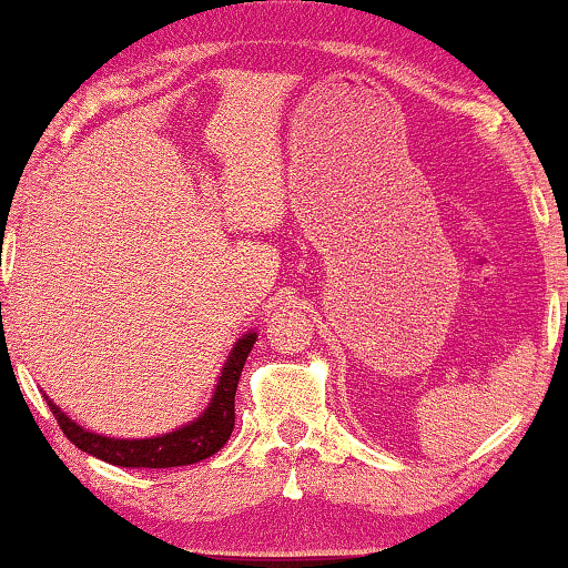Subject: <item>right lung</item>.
I'll return each mask as SVG.
<instances>
[{"label": "right lung", "mask_w": 568, "mask_h": 568, "mask_svg": "<svg viewBox=\"0 0 568 568\" xmlns=\"http://www.w3.org/2000/svg\"><path fill=\"white\" fill-rule=\"evenodd\" d=\"M257 342V334L250 332L236 342L234 349L229 353V361L223 365L215 383L213 398L201 417L190 422V425L174 429V433L159 435V437H143V440H118V437H105L87 433L69 419L51 398L45 396L48 406H51L55 422H59L61 433L74 443L79 450L94 455V458L113 463V466L123 468H174V466H190V463L211 458L219 453L231 437L236 422L234 396L236 383L242 375V367L250 357V349Z\"/></svg>", "instance_id": "obj_1"}]
</instances>
